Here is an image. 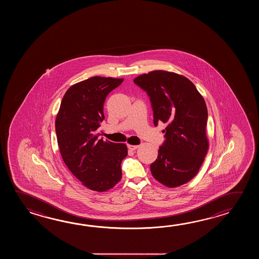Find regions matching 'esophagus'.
<instances>
[{
    "label": "esophagus",
    "instance_id": "1",
    "mask_svg": "<svg viewBox=\"0 0 259 259\" xmlns=\"http://www.w3.org/2000/svg\"><path fill=\"white\" fill-rule=\"evenodd\" d=\"M127 148L131 151H135L136 149L139 148V145H132V144H127Z\"/></svg>",
    "mask_w": 259,
    "mask_h": 259
}]
</instances>
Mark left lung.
Wrapping results in <instances>:
<instances>
[{
    "label": "left lung",
    "mask_w": 259,
    "mask_h": 259,
    "mask_svg": "<svg viewBox=\"0 0 259 259\" xmlns=\"http://www.w3.org/2000/svg\"><path fill=\"white\" fill-rule=\"evenodd\" d=\"M134 83L150 97L154 126L166 124L165 142L150 165L152 175L166 187L185 184L198 173L208 151V114L203 96L190 79L173 72H149Z\"/></svg>",
    "instance_id": "obj_1"
}]
</instances>
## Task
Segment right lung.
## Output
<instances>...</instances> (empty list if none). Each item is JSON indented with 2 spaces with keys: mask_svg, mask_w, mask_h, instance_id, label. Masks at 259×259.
Here are the masks:
<instances>
[{
  "mask_svg": "<svg viewBox=\"0 0 259 259\" xmlns=\"http://www.w3.org/2000/svg\"><path fill=\"white\" fill-rule=\"evenodd\" d=\"M123 78L93 77L72 85L61 102L55 132L61 155L72 174L85 187L106 192L121 180L125 143L98 139L105 119V98Z\"/></svg>",
  "mask_w": 259,
  "mask_h": 259,
  "instance_id": "add662e5",
  "label": "right lung"
}]
</instances>
